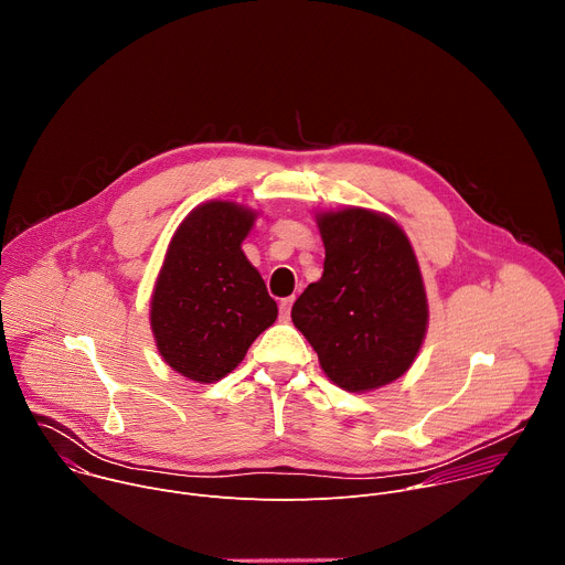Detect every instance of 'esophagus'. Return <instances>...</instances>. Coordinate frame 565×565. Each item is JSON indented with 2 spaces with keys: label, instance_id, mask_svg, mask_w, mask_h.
I'll return each mask as SVG.
<instances>
[{
  "label": "esophagus",
  "instance_id": "1",
  "mask_svg": "<svg viewBox=\"0 0 565 565\" xmlns=\"http://www.w3.org/2000/svg\"><path fill=\"white\" fill-rule=\"evenodd\" d=\"M292 301H295V297H286V299H281V303H279V317H281L284 321H288V319H290Z\"/></svg>",
  "mask_w": 565,
  "mask_h": 565
}]
</instances>
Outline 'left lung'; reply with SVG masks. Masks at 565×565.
<instances>
[{
    "mask_svg": "<svg viewBox=\"0 0 565 565\" xmlns=\"http://www.w3.org/2000/svg\"><path fill=\"white\" fill-rule=\"evenodd\" d=\"M324 275L292 306V324L344 391L366 393L405 375L427 335L429 303L416 253L391 216L366 207L315 214Z\"/></svg>",
    "mask_w": 565,
    "mask_h": 565,
    "instance_id": "left-lung-1",
    "label": "left lung"
}]
</instances>
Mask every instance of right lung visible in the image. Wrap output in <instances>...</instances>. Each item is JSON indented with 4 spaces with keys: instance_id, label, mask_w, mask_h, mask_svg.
Masks as SVG:
<instances>
[{
    "instance_id": "1",
    "label": "right lung",
    "mask_w": 565,
    "mask_h": 565,
    "mask_svg": "<svg viewBox=\"0 0 565 565\" xmlns=\"http://www.w3.org/2000/svg\"><path fill=\"white\" fill-rule=\"evenodd\" d=\"M259 212L207 201L177 227L149 301L156 349L188 380L210 384L232 373L275 324L277 303L241 250Z\"/></svg>"
}]
</instances>
